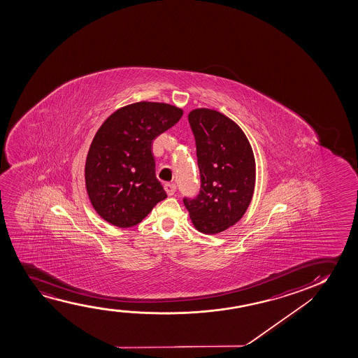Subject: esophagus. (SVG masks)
Listing matches in <instances>:
<instances>
[{"instance_id":"esophagus-1","label":"esophagus","mask_w":358,"mask_h":358,"mask_svg":"<svg viewBox=\"0 0 358 358\" xmlns=\"http://www.w3.org/2000/svg\"><path fill=\"white\" fill-rule=\"evenodd\" d=\"M164 188L169 196H173V193L176 192V185H173V183H165Z\"/></svg>"}]
</instances>
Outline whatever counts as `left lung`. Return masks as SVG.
<instances>
[{"mask_svg":"<svg viewBox=\"0 0 358 358\" xmlns=\"http://www.w3.org/2000/svg\"><path fill=\"white\" fill-rule=\"evenodd\" d=\"M188 121L196 138L201 191L183 203L196 230L215 235L238 222L250 206L255 154L240 126L224 113L196 108Z\"/></svg>","mask_w":358,"mask_h":358,"instance_id":"1","label":"left lung"}]
</instances>
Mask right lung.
I'll list each match as a JSON object with an SVG mask.
<instances>
[{
  "mask_svg": "<svg viewBox=\"0 0 358 358\" xmlns=\"http://www.w3.org/2000/svg\"><path fill=\"white\" fill-rule=\"evenodd\" d=\"M182 115L170 103L141 101L118 108L99 128L84 175L90 203L108 224L137 225L166 198L155 175L152 141Z\"/></svg>",
  "mask_w": 358,
  "mask_h": 358,
  "instance_id": "1",
  "label": "right lung"
}]
</instances>
